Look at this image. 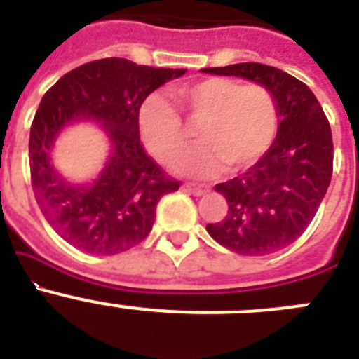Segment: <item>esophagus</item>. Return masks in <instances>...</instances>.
<instances>
[{
	"instance_id": "34e87169",
	"label": "esophagus",
	"mask_w": 359,
	"mask_h": 359,
	"mask_svg": "<svg viewBox=\"0 0 359 359\" xmlns=\"http://www.w3.org/2000/svg\"><path fill=\"white\" fill-rule=\"evenodd\" d=\"M185 190H189L190 194H194V196H201V194H205V192H207V189H205V187L203 185H196V183H185Z\"/></svg>"
}]
</instances>
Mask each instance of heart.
Returning <instances> with one entry per match:
<instances>
[{
    "label": "heart",
    "instance_id": "obj_1",
    "mask_svg": "<svg viewBox=\"0 0 359 359\" xmlns=\"http://www.w3.org/2000/svg\"><path fill=\"white\" fill-rule=\"evenodd\" d=\"M174 97L190 126L199 128L203 144L176 165L182 172L208 176L221 163L228 170L244 169L277 138L278 104L264 84L207 77L180 86ZM138 126L147 149L161 163H172L192 142V131L180 109L160 95L142 104Z\"/></svg>",
    "mask_w": 359,
    "mask_h": 359
}]
</instances>
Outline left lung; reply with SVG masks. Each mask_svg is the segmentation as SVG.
<instances>
[{
  "label": "left lung",
  "mask_w": 359,
  "mask_h": 359,
  "mask_svg": "<svg viewBox=\"0 0 359 359\" xmlns=\"http://www.w3.org/2000/svg\"><path fill=\"white\" fill-rule=\"evenodd\" d=\"M205 73L264 84L278 104V133L264 156L241 176L214 187L228 212L207 231L241 255H269L302 236L332 176V135L318 98L302 81L261 62H239Z\"/></svg>",
  "instance_id": "8db88e82"
}]
</instances>
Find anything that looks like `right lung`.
Instances as JSON below:
<instances>
[{
    "instance_id": "obj_1",
    "label": "right lung",
    "mask_w": 359,
    "mask_h": 359,
    "mask_svg": "<svg viewBox=\"0 0 359 359\" xmlns=\"http://www.w3.org/2000/svg\"><path fill=\"white\" fill-rule=\"evenodd\" d=\"M183 73L107 57L72 69L44 93L30 128L32 190L66 243L86 253L115 255L149 236L158 201L180 182L145 152L138 113L152 91ZM82 118L103 122L114 151L93 186L73 187L53 170L48 154L65 123Z\"/></svg>"
}]
</instances>
